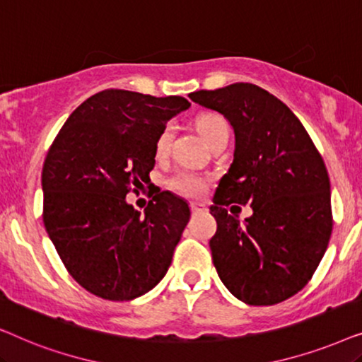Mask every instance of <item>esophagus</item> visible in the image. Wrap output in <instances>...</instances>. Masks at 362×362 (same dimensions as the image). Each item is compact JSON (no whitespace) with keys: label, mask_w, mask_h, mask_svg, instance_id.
I'll list each match as a JSON object with an SVG mask.
<instances>
[{"label":"esophagus","mask_w":362,"mask_h":362,"mask_svg":"<svg viewBox=\"0 0 362 362\" xmlns=\"http://www.w3.org/2000/svg\"><path fill=\"white\" fill-rule=\"evenodd\" d=\"M206 207L202 204H197V202H192L191 204V212L192 214H201V212H204Z\"/></svg>","instance_id":"1"}]
</instances>
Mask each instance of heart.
I'll list each match as a JSON object with an SVG mask.
<instances>
[{"mask_svg":"<svg viewBox=\"0 0 362 362\" xmlns=\"http://www.w3.org/2000/svg\"><path fill=\"white\" fill-rule=\"evenodd\" d=\"M196 127H197V132L201 133V136L204 138L207 145L217 140L219 136L229 135V128H227L226 118L216 112L201 113V115L196 118ZM171 140H173L171 127L170 125L163 127L155 143V151L158 156H165L166 153L170 151ZM168 186H170V189L173 192H176V194L180 196L197 197L206 191L207 177L192 171H180L176 173L170 181H168Z\"/></svg>","mask_w":362,"mask_h":362,"instance_id":"b5f03b06","label":"heart"}]
</instances>
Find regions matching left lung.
Here are the masks:
<instances>
[{
  "label": "left lung",
  "mask_w": 362,
  "mask_h": 362,
  "mask_svg": "<svg viewBox=\"0 0 362 362\" xmlns=\"http://www.w3.org/2000/svg\"><path fill=\"white\" fill-rule=\"evenodd\" d=\"M189 98L222 113L235 133L234 161L211 207L217 275L244 303L285 301L311 280L333 230L323 158L295 113L259 86L237 82ZM247 202L255 214L240 225L225 207Z\"/></svg>",
  "instance_id": "8db88e82"
}]
</instances>
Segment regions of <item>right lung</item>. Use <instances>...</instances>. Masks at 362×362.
<instances>
[{
    "instance_id": "add662e5",
    "label": "right lung",
    "mask_w": 362,
    "mask_h": 362,
    "mask_svg": "<svg viewBox=\"0 0 362 362\" xmlns=\"http://www.w3.org/2000/svg\"><path fill=\"white\" fill-rule=\"evenodd\" d=\"M191 103L107 88L87 98L54 138L42 166V221L78 285L127 301L160 284L189 222L186 201L158 192L145 216L127 202L150 182L161 128Z\"/></svg>"
}]
</instances>
